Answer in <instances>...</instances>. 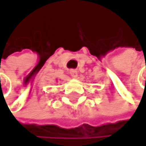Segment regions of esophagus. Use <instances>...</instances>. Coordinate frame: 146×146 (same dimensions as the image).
<instances>
[{
    "label": "esophagus",
    "instance_id": "34e87169",
    "mask_svg": "<svg viewBox=\"0 0 146 146\" xmlns=\"http://www.w3.org/2000/svg\"><path fill=\"white\" fill-rule=\"evenodd\" d=\"M69 74H70V76H71L72 78H77L78 77V71H77V70L71 69L69 71Z\"/></svg>",
    "mask_w": 146,
    "mask_h": 146
}]
</instances>
